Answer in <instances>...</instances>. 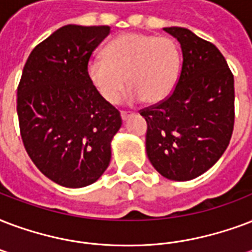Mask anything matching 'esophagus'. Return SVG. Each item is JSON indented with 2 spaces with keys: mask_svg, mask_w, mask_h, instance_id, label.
I'll list each match as a JSON object with an SVG mask.
<instances>
[{
  "mask_svg": "<svg viewBox=\"0 0 252 252\" xmlns=\"http://www.w3.org/2000/svg\"><path fill=\"white\" fill-rule=\"evenodd\" d=\"M120 115H122V119H123V120L126 122V119L130 118V116H133L134 113H133V112H126V111H122V112H120Z\"/></svg>",
  "mask_w": 252,
  "mask_h": 252,
  "instance_id": "obj_1",
  "label": "esophagus"
}]
</instances>
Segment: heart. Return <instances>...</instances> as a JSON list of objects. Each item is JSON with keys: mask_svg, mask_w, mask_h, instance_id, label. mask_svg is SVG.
Segmentation results:
<instances>
[{"mask_svg": "<svg viewBox=\"0 0 252 252\" xmlns=\"http://www.w3.org/2000/svg\"><path fill=\"white\" fill-rule=\"evenodd\" d=\"M181 66V51L169 36L126 32L109 42L104 58H94L88 78L101 97L116 103L126 86L130 101L165 100L176 87Z\"/></svg>", "mask_w": 252, "mask_h": 252, "instance_id": "b5f03b06", "label": "heart"}]
</instances>
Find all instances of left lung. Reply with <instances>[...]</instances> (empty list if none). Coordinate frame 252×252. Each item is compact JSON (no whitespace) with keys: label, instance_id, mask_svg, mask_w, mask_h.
Masks as SVG:
<instances>
[{"label":"left lung","instance_id":"left-lung-1","mask_svg":"<svg viewBox=\"0 0 252 252\" xmlns=\"http://www.w3.org/2000/svg\"><path fill=\"white\" fill-rule=\"evenodd\" d=\"M181 45L182 67L165 100L140 109L148 124L152 165L173 181H189L216 164L234 129V75L211 42L185 28H165Z\"/></svg>","mask_w":252,"mask_h":252}]
</instances>
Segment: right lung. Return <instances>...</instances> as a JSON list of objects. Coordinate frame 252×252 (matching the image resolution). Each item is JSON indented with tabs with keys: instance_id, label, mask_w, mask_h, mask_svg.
<instances>
[{
	"instance_id": "obj_1",
	"label": "right lung",
	"mask_w": 252,
	"mask_h": 252,
	"mask_svg": "<svg viewBox=\"0 0 252 252\" xmlns=\"http://www.w3.org/2000/svg\"><path fill=\"white\" fill-rule=\"evenodd\" d=\"M109 32V26L66 25L36 45L25 63L17 90L21 137L36 168L58 185H91L111 161L122 116L87 72Z\"/></svg>"
}]
</instances>
